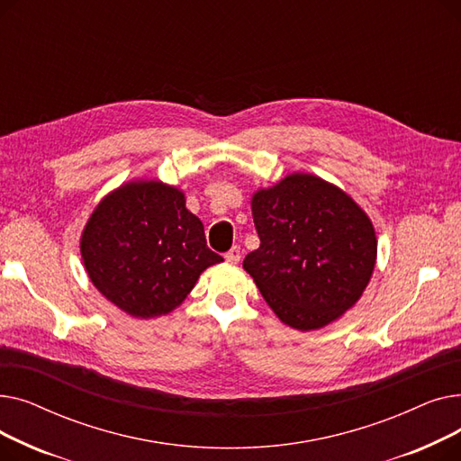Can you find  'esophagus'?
Instances as JSON below:
<instances>
[{
  "label": "esophagus",
  "instance_id": "34e87169",
  "mask_svg": "<svg viewBox=\"0 0 461 461\" xmlns=\"http://www.w3.org/2000/svg\"><path fill=\"white\" fill-rule=\"evenodd\" d=\"M239 259H240V249H239V247H233L231 250H228L226 261H230V263H239Z\"/></svg>",
  "mask_w": 461,
  "mask_h": 461
}]
</instances>
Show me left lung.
I'll list each match as a JSON object with an SVG mask.
<instances>
[{
	"label": "left lung",
	"mask_w": 461,
	"mask_h": 461,
	"mask_svg": "<svg viewBox=\"0 0 461 461\" xmlns=\"http://www.w3.org/2000/svg\"><path fill=\"white\" fill-rule=\"evenodd\" d=\"M261 245L243 267L276 316L299 330L320 329L351 308L375 265L370 218L346 192L294 174L252 198Z\"/></svg>",
	"instance_id": "left-lung-1"
}]
</instances>
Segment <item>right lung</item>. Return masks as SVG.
<instances>
[{
	"mask_svg": "<svg viewBox=\"0 0 461 461\" xmlns=\"http://www.w3.org/2000/svg\"><path fill=\"white\" fill-rule=\"evenodd\" d=\"M80 249L95 287L143 320L174 310L209 265L222 261L183 194L158 181L112 192L91 214Z\"/></svg>",
	"mask_w": 461,
	"mask_h": 461,
	"instance_id": "obj_1",
	"label": "right lung"
}]
</instances>
